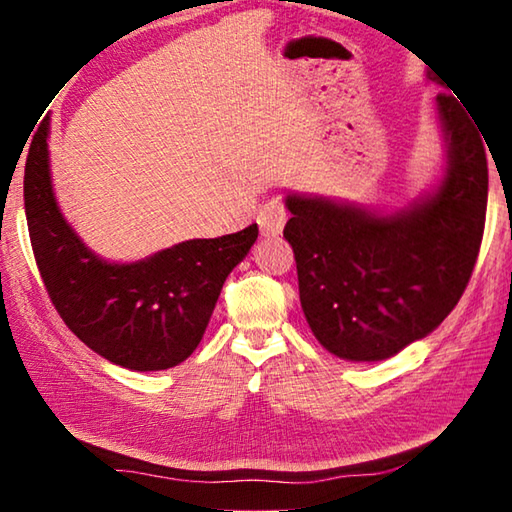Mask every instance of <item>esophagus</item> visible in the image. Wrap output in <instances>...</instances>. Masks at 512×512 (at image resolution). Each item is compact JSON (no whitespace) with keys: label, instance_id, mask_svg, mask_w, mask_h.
Masks as SVG:
<instances>
[{"label":"esophagus","instance_id":"1","mask_svg":"<svg viewBox=\"0 0 512 512\" xmlns=\"http://www.w3.org/2000/svg\"><path fill=\"white\" fill-rule=\"evenodd\" d=\"M287 219H289L287 207H284L280 198H273V201H268L266 205H262V210H259V214H257L259 230H262L264 237L282 235L284 223H287Z\"/></svg>","mask_w":512,"mask_h":512}]
</instances>
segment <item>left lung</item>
I'll return each instance as SVG.
<instances>
[{"instance_id":"1","label":"left lung","mask_w":512,"mask_h":512,"mask_svg":"<svg viewBox=\"0 0 512 512\" xmlns=\"http://www.w3.org/2000/svg\"><path fill=\"white\" fill-rule=\"evenodd\" d=\"M429 79L445 88L431 72ZM447 90L436 97L447 144L436 192L393 214L320 196L284 201L300 305L336 357H393L443 323L470 282L488 207V142Z\"/></svg>"}]
</instances>
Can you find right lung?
<instances>
[{
	"mask_svg": "<svg viewBox=\"0 0 512 512\" xmlns=\"http://www.w3.org/2000/svg\"><path fill=\"white\" fill-rule=\"evenodd\" d=\"M49 124L24 167V210L42 282L65 325L103 359L167 370L201 343L216 300L257 239V223L219 239H189L140 262L110 264L83 244L56 203Z\"/></svg>",
	"mask_w": 512,
	"mask_h": 512,
	"instance_id": "add662e5",
	"label": "right lung"
}]
</instances>
